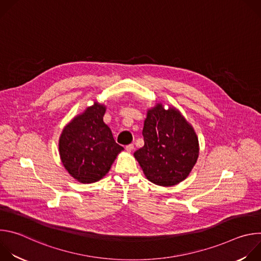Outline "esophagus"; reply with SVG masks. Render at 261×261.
Instances as JSON below:
<instances>
[{"instance_id":"34e87169","label":"esophagus","mask_w":261,"mask_h":261,"mask_svg":"<svg viewBox=\"0 0 261 261\" xmlns=\"http://www.w3.org/2000/svg\"><path fill=\"white\" fill-rule=\"evenodd\" d=\"M133 148H134V145H133V144H128V145H126V151H127L128 153L132 152Z\"/></svg>"}]
</instances>
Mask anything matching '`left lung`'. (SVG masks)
Wrapping results in <instances>:
<instances>
[{
	"label": "left lung",
	"instance_id": "obj_1",
	"mask_svg": "<svg viewBox=\"0 0 261 261\" xmlns=\"http://www.w3.org/2000/svg\"><path fill=\"white\" fill-rule=\"evenodd\" d=\"M142 135L144 145L134 157L148 180L170 187L189 175L199 154L198 138L176 108L157 103L148 109Z\"/></svg>",
	"mask_w": 261,
	"mask_h": 261
}]
</instances>
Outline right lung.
<instances>
[{"mask_svg": "<svg viewBox=\"0 0 261 261\" xmlns=\"http://www.w3.org/2000/svg\"><path fill=\"white\" fill-rule=\"evenodd\" d=\"M106 107L94 102L65 126L59 140L62 163L69 174L83 184L100 180L124 150L103 122Z\"/></svg>", "mask_w": 261, "mask_h": 261, "instance_id": "right-lung-1", "label": "right lung"}]
</instances>
